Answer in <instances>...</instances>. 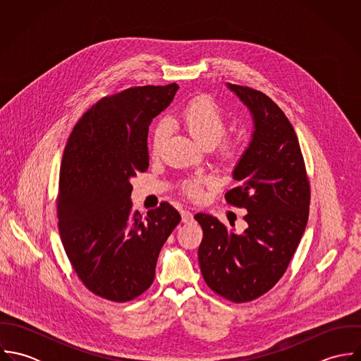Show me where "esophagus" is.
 <instances>
[{"label": "esophagus", "instance_id": "1", "mask_svg": "<svg viewBox=\"0 0 361 361\" xmlns=\"http://www.w3.org/2000/svg\"><path fill=\"white\" fill-rule=\"evenodd\" d=\"M180 216H182V222L185 224H189L190 221H193V214L189 209H182Z\"/></svg>", "mask_w": 361, "mask_h": 361}]
</instances>
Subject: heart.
Here are the masks:
<instances>
[{
	"mask_svg": "<svg viewBox=\"0 0 361 361\" xmlns=\"http://www.w3.org/2000/svg\"><path fill=\"white\" fill-rule=\"evenodd\" d=\"M179 121L195 140L206 147L216 145V154L226 165H233L245 154V142L238 137H224L228 130V118L214 99L200 96L193 99L179 114ZM169 136L168 121H159L153 129L150 150L157 157L161 153ZM215 186V180L209 176H192L179 183V192L190 200H200L204 190Z\"/></svg>",
	"mask_w": 361,
	"mask_h": 361,
	"instance_id": "heart-1",
	"label": "heart"
}]
</instances>
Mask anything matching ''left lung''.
Returning <instances> with one entry per match:
<instances>
[{"label": "left lung", "mask_w": 361, "mask_h": 361, "mask_svg": "<svg viewBox=\"0 0 361 361\" xmlns=\"http://www.w3.org/2000/svg\"><path fill=\"white\" fill-rule=\"evenodd\" d=\"M255 118L253 140L225 195L229 206L247 209L242 233L199 212L203 228L199 264L208 288L233 303L256 300L283 276L300 243L310 211V180L296 132L267 94L229 85Z\"/></svg>", "instance_id": "left-lung-1"}]
</instances>
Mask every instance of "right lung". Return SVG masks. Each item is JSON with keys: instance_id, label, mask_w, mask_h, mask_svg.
Returning a JSON list of instances; mask_svg holds the SVG:
<instances>
[{"instance_id": "obj_1", "label": "right lung", "mask_w": 361, "mask_h": 361, "mask_svg": "<svg viewBox=\"0 0 361 361\" xmlns=\"http://www.w3.org/2000/svg\"><path fill=\"white\" fill-rule=\"evenodd\" d=\"M176 90L149 85L105 96L63 150L55 200L62 246L82 283L109 302H130L152 286L159 250L180 222L166 202L145 216L130 203V178L149 168V126Z\"/></svg>"}]
</instances>
